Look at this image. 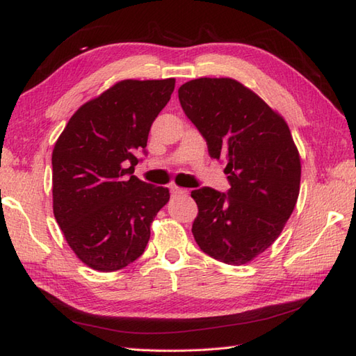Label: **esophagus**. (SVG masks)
I'll return each instance as SVG.
<instances>
[{"mask_svg": "<svg viewBox=\"0 0 356 356\" xmlns=\"http://www.w3.org/2000/svg\"><path fill=\"white\" fill-rule=\"evenodd\" d=\"M170 191H171V195H172V197H177V195H186V194H188V190H185V188L176 186V185L170 186Z\"/></svg>", "mask_w": 356, "mask_h": 356, "instance_id": "1", "label": "esophagus"}]
</instances>
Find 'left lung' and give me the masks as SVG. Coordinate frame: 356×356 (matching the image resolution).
<instances>
[{
	"label": "left lung",
	"mask_w": 356,
	"mask_h": 356,
	"mask_svg": "<svg viewBox=\"0 0 356 356\" xmlns=\"http://www.w3.org/2000/svg\"><path fill=\"white\" fill-rule=\"evenodd\" d=\"M188 119L208 153L226 162L228 193H191L199 214L193 236L203 252L240 266L282 234L300 193L301 165L289 127L260 96L231 78H199L179 88Z\"/></svg>",
	"instance_id": "left-lung-1"
}]
</instances>
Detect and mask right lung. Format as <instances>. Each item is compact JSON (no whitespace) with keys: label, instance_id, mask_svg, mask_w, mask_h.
<instances>
[{"label":"right lung","instance_id":"1","mask_svg":"<svg viewBox=\"0 0 356 356\" xmlns=\"http://www.w3.org/2000/svg\"><path fill=\"white\" fill-rule=\"evenodd\" d=\"M176 79H125L70 118L51 154L53 214L88 268L119 270L138 260L168 188L133 176L149 128Z\"/></svg>","mask_w":356,"mask_h":356}]
</instances>
